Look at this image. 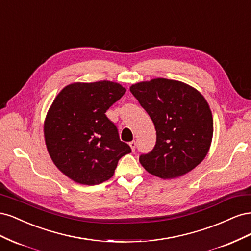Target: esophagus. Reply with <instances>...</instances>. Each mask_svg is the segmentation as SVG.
Instances as JSON below:
<instances>
[{"instance_id": "34e87169", "label": "esophagus", "mask_w": 251, "mask_h": 251, "mask_svg": "<svg viewBox=\"0 0 251 251\" xmlns=\"http://www.w3.org/2000/svg\"><path fill=\"white\" fill-rule=\"evenodd\" d=\"M128 144H130V147H131L132 151H135V149H136V142H135V141H131V142L128 143Z\"/></svg>"}]
</instances>
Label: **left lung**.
Instances as JSON below:
<instances>
[{
	"label": "left lung",
	"instance_id": "obj_1",
	"mask_svg": "<svg viewBox=\"0 0 251 251\" xmlns=\"http://www.w3.org/2000/svg\"><path fill=\"white\" fill-rule=\"evenodd\" d=\"M130 91L156 128L155 148L139 157L146 171L161 179H173L200 164L210 148L214 119L199 91L166 78L134 83Z\"/></svg>",
	"mask_w": 251,
	"mask_h": 251
}]
</instances>
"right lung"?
<instances>
[{
	"label": "right lung",
	"instance_id": "add662e5",
	"mask_svg": "<svg viewBox=\"0 0 251 251\" xmlns=\"http://www.w3.org/2000/svg\"><path fill=\"white\" fill-rule=\"evenodd\" d=\"M118 82H73L56 95L44 121L53 163L68 178L96 185L112 178L119 159L131 153L116 126L105 116L126 93Z\"/></svg>",
	"mask_w": 251,
	"mask_h": 251
}]
</instances>
